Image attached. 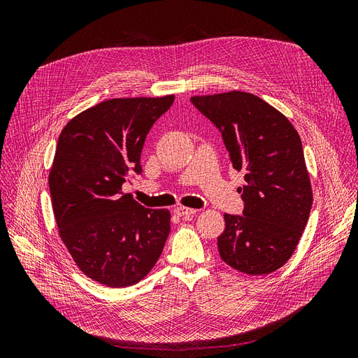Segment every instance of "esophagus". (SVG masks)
I'll return each mask as SVG.
<instances>
[{
	"label": "esophagus",
	"mask_w": 358,
	"mask_h": 358,
	"mask_svg": "<svg viewBox=\"0 0 358 358\" xmlns=\"http://www.w3.org/2000/svg\"><path fill=\"white\" fill-rule=\"evenodd\" d=\"M197 210L196 209H191V208H185V206H179V208L175 209V213L179 216H189L194 215Z\"/></svg>",
	"instance_id": "obj_1"
}]
</instances>
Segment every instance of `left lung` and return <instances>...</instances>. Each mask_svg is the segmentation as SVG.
Instances as JSON below:
<instances>
[{
	"label": "left lung",
	"mask_w": 358,
	"mask_h": 358,
	"mask_svg": "<svg viewBox=\"0 0 358 358\" xmlns=\"http://www.w3.org/2000/svg\"><path fill=\"white\" fill-rule=\"evenodd\" d=\"M222 134L239 188L243 215H224L218 237L222 262L246 275H268L294 254L312 208V187L301 140L288 119L259 96L230 91L191 96Z\"/></svg>",
	"instance_id": "left-lung-1"
}]
</instances>
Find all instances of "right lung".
I'll list each match as a JSON object with an SVG mask.
<instances>
[{
	"label": "right lung",
	"instance_id": "right-lung-1",
	"mask_svg": "<svg viewBox=\"0 0 358 358\" xmlns=\"http://www.w3.org/2000/svg\"><path fill=\"white\" fill-rule=\"evenodd\" d=\"M175 95L112 99L74 116L62 128L49 173L61 241L80 272L112 288L142 280L170 233L167 209H146L122 183L142 173L149 129Z\"/></svg>",
	"mask_w": 358,
	"mask_h": 358
}]
</instances>
